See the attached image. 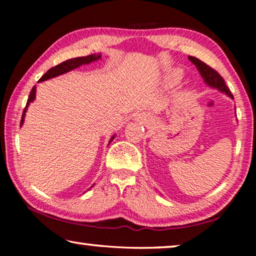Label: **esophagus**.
Returning a JSON list of instances; mask_svg holds the SVG:
<instances>
[{
  "mask_svg": "<svg viewBox=\"0 0 256 256\" xmlns=\"http://www.w3.org/2000/svg\"><path fill=\"white\" fill-rule=\"evenodd\" d=\"M136 120H140L142 123H148L150 122V116L148 114H146V112H140V114L136 115Z\"/></svg>",
  "mask_w": 256,
  "mask_h": 256,
  "instance_id": "1",
  "label": "esophagus"
}]
</instances>
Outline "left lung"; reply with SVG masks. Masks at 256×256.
I'll list each match as a JSON object with an SVG mask.
<instances>
[{
	"mask_svg": "<svg viewBox=\"0 0 256 256\" xmlns=\"http://www.w3.org/2000/svg\"><path fill=\"white\" fill-rule=\"evenodd\" d=\"M188 60L196 66L198 71L200 72L203 81L206 82V84L211 86V88L218 89L220 92L227 94L228 97L234 99V96L232 94L230 90L228 89V86H226V84H224V80L222 79V76H220L218 72L214 71V68H210L209 66H206L204 62H202V60H200L198 58H194V56H188Z\"/></svg>",
	"mask_w": 256,
	"mask_h": 256,
	"instance_id": "8db88e82",
	"label": "left lung"
}]
</instances>
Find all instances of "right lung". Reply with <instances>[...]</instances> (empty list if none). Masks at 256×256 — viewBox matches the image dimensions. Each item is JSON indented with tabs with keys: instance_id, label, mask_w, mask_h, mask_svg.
I'll return each mask as SVG.
<instances>
[{
	"instance_id": "obj_1",
	"label": "right lung",
	"mask_w": 256,
	"mask_h": 256,
	"mask_svg": "<svg viewBox=\"0 0 256 256\" xmlns=\"http://www.w3.org/2000/svg\"><path fill=\"white\" fill-rule=\"evenodd\" d=\"M99 58H102V54H92V55H88V56H82V58H71V60H68L66 62H62L58 66H56L54 68H50L48 71H47L44 76H42L40 81L38 82H42V81H46L48 79H52V78H55V76H58L60 74H64V73L66 72H70L72 70H74V68H79L81 66H86V64H90L92 62H96ZM34 98H36V86H34V88L32 89V92H30V94L28 97V102H27V105H26L24 110L22 112V118H21V123L20 125L22 126L24 122V116H26V112H27V108L30 105V102H32L34 100ZM116 136H112L110 140V142L114 140V138ZM94 185H92V188ZM89 188V190H90Z\"/></svg>"
}]
</instances>
